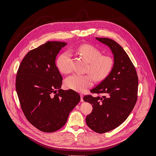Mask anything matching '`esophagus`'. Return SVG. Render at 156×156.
<instances>
[{"label":"esophagus","instance_id":"34e87169","mask_svg":"<svg viewBox=\"0 0 156 156\" xmlns=\"http://www.w3.org/2000/svg\"><path fill=\"white\" fill-rule=\"evenodd\" d=\"M80 96H81V102H83V95H82V94H80Z\"/></svg>","mask_w":156,"mask_h":156}]
</instances>
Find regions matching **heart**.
Masks as SVG:
<instances>
[{"label": "heart", "mask_w": 156, "mask_h": 156, "mask_svg": "<svg viewBox=\"0 0 156 156\" xmlns=\"http://www.w3.org/2000/svg\"><path fill=\"white\" fill-rule=\"evenodd\" d=\"M73 51L81 55L89 63L87 71L90 74H74L67 77L65 85L69 89L77 92H83L90 87L94 81L104 80L111 72L114 66V60L109 55H102V52L96 47L89 44L82 45ZM71 55L68 51L62 52L57 60V66L59 71L67 74L71 71L70 64Z\"/></svg>", "instance_id": "b5f03b06"}]
</instances>
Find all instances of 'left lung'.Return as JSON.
Segmentation results:
<instances>
[{"instance_id":"left-lung-1","label":"left lung","mask_w":156,"mask_h":156,"mask_svg":"<svg viewBox=\"0 0 156 156\" xmlns=\"http://www.w3.org/2000/svg\"><path fill=\"white\" fill-rule=\"evenodd\" d=\"M96 39L111 49L114 66L108 76L90 90L104 96L86 95L83 99L94 108L86 118L87 125L97 133H104L120 125L132 111L137 99L138 77L132 62L118 43L108 38Z\"/></svg>"}]
</instances>
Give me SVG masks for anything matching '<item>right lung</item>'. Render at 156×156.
Segmentation results:
<instances>
[{
	"mask_svg": "<svg viewBox=\"0 0 156 156\" xmlns=\"http://www.w3.org/2000/svg\"><path fill=\"white\" fill-rule=\"evenodd\" d=\"M67 44L48 41L41 45L25 55L17 71L16 89L23 112L31 124L44 132L61 129L81 99L74 90L61 89L62 77L55 59Z\"/></svg>",
	"mask_w": 156,
	"mask_h": 156,
	"instance_id": "obj_1",
	"label": "right lung"
}]
</instances>
